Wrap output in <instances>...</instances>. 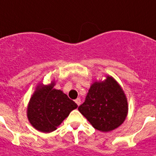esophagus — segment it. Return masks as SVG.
<instances>
[{"label": "esophagus", "instance_id": "esophagus-1", "mask_svg": "<svg viewBox=\"0 0 156 156\" xmlns=\"http://www.w3.org/2000/svg\"><path fill=\"white\" fill-rule=\"evenodd\" d=\"M75 102L76 103L77 105H78V106H79L80 104V102H81V101H80V98H77L76 100H75Z\"/></svg>", "mask_w": 156, "mask_h": 156}]
</instances>
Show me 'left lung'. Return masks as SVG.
Here are the masks:
<instances>
[{"label": "left lung", "instance_id": "8db88e82", "mask_svg": "<svg viewBox=\"0 0 156 156\" xmlns=\"http://www.w3.org/2000/svg\"><path fill=\"white\" fill-rule=\"evenodd\" d=\"M80 112L94 128L110 132L121 125L127 114V101L123 91L112 76L92 84Z\"/></svg>", "mask_w": 156, "mask_h": 156}]
</instances>
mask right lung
<instances>
[{
  "label": "right lung",
  "mask_w": 156,
  "mask_h": 156,
  "mask_svg": "<svg viewBox=\"0 0 156 156\" xmlns=\"http://www.w3.org/2000/svg\"><path fill=\"white\" fill-rule=\"evenodd\" d=\"M49 85L40 84L28 106V118L31 124L42 132H52L62 123L77 104L62 91Z\"/></svg>",
  "instance_id": "right-lung-1"
}]
</instances>
